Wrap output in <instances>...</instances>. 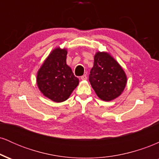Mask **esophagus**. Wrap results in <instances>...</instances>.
Segmentation results:
<instances>
[{"label":"esophagus","mask_w":159,"mask_h":159,"mask_svg":"<svg viewBox=\"0 0 159 159\" xmlns=\"http://www.w3.org/2000/svg\"><path fill=\"white\" fill-rule=\"evenodd\" d=\"M87 75H82L81 77V79L82 80V81H85V80H87Z\"/></svg>","instance_id":"obj_1"}]
</instances>
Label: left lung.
Returning <instances> with one entry per match:
<instances>
[{
	"label": "left lung",
	"instance_id": "1",
	"mask_svg": "<svg viewBox=\"0 0 159 159\" xmlns=\"http://www.w3.org/2000/svg\"><path fill=\"white\" fill-rule=\"evenodd\" d=\"M89 81L100 99L110 102L123 93L127 76L110 53L98 51L94 55V64Z\"/></svg>",
	"mask_w": 159,
	"mask_h": 159
}]
</instances>
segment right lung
<instances>
[{
  "instance_id": "right-lung-1",
  "label": "right lung",
  "mask_w": 159,
  "mask_h": 159,
  "mask_svg": "<svg viewBox=\"0 0 159 159\" xmlns=\"http://www.w3.org/2000/svg\"><path fill=\"white\" fill-rule=\"evenodd\" d=\"M66 55L67 48H54L37 72L38 88L43 96L54 102L68 99L79 84L78 78L66 64Z\"/></svg>"
}]
</instances>
